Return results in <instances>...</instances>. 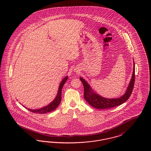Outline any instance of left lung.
I'll use <instances>...</instances> for the list:
<instances>
[{"label": "left lung", "instance_id": "1", "mask_svg": "<svg viewBox=\"0 0 151 151\" xmlns=\"http://www.w3.org/2000/svg\"><path fill=\"white\" fill-rule=\"evenodd\" d=\"M135 78V63L134 62L132 76L126 92L122 97L118 99H106L101 97L98 94L94 92L90 86L84 79L82 78H80V79L84 86V97L86 102L93 108L98 109H107L119 106L129 99L134 89Z\"/></svg>", "mask_w": 151, "mask_h": 151}]
</instances>
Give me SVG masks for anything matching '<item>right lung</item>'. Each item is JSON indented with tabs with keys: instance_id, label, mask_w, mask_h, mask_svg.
Masks as SVG:
<instances>
[{
	"instance_id": "1",
	"label": "right lung",
	"mask_w": 151,
	"mask_h": 151,
	"mask_svg": "<svg viewBox=\"0 0 151 151\" xmlns=\"http://www.w3.org/2000/svg\"><path fill=\"white\" fill-rule=\"evenodd\" d=\"M68 78V76H65V78L62 80V81H61V83L59 85V89H58V91L57 95L55 99L52 102H51L50 104H49L48 105H47L46 106H44L43 108H41V109H37L36 110H32V109H28V110H29L30 111L35 113L45 114V113H47L51 112V111L54 110L55 109H56L58 106H59V105L60 104V101H61L62 89L63 88V86H64L65 81L67 80ZM24 107L25 108V106H24ZM25 108L27 109V108Z\"/></svg>"
}]
</instances>
